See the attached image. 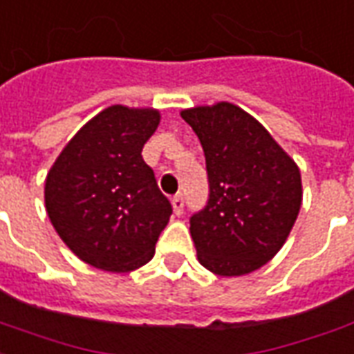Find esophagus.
I'll list each match as a JSON object with an SVG mask.
<instances>
[{
  "label": "esophagus",
  "instance_id": "obj_1",
  "mask_svg": "<svg viewBox=\"0 0 354 354\" xmlns=\"http://www.w3.org/2000/svg\"><path fill=\"white\" fill-rule=\"evenodd\" d=\"M171 205H173V212H175V215H181L183 207H185V196H183L181 192L171 198Z\"/></svg>",
  "mask_w": 354,
  "mask_h": 354
}]
</instances>
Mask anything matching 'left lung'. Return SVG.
I'll return each mask as SVG.
<instances>
[{"instance_id":"8db88e82","label":"left lung","mask_w":354,"mask_h":354,"mask_svg":"<svg viewBox=\"0 0 354 354\" xmlns=\"http://www.w3.org/2000/svg\"><path fill=\"white\" fill-rule=\"evenodd\" d=\"M204 149L209 198L190 217L198 261L242 277L284 245L301 207V173L255 118L230 102L183 110Z\"/></svg>"}]
</instances>
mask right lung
I'll use <instances>...</instances> for the list:
<instances>
[{"label": "right lung", "mask_w": 354, "mask_h": 354, "mask_svg": "<svg viewBox=\"0 0 354 354\" xmlns=\"http://www.w3.org/2000/svg\"><path fill=\"white\" fill-rule=\"evenodd\" d=\"M158 124V110L109 106L72 137L47 173V215L91 267L129 272L154 257L173 212L141 156Z\"/></svg>", "instance_id": "right-lung-1"}]
</instances>
